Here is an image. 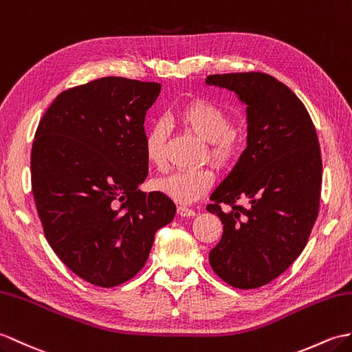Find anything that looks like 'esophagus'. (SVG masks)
<instances>
[{"instance_id": "esophagus-1", "label": "esophagus", "mask_w": 352, "mask_h": 352, "mask_svg": "<svg viewBox=\"0 0 352 352\" xmlns=\"http://www.w3.org/2000/svg\"><path fill=\"white\" fill-rule=\"evenodd\" d=\"M177 210H178V214L183 216V217H193V216H196V211L189 208V207H186V206H178Z\"/></svg>"}]
</instances>
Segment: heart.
<instances>
[{"label":"heart","instance_id":"b5f03b06","mask_svg":"<svg viewBox=\"0 0 352 352\" xmlns=\"http://www.w3.org/2000/svg\"><path fill=\"white\" fill-rule=\"evenodd\" d=\"M178 118L204 141L210 142V156L219 163H230L240 151V135L232 129V120L222 106L195 99L178 109ZM168 127L162 120L154 121L144 139L145 157L153 166L162 169L166 163L165 146ZM216 182L210 169H186L156 179V189L178 204H192L201 199Z\"/></svg>","mask_w":352,"mask_h":352}]
</instances>
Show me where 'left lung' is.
Segmentation results:
<instances>
[{"mask_svg":"<svg viewBox=\"0 0 352 352\" xmlns=\"http://www.w3.org/2000/svg\"><path fill=\"white\" fill-rule=\"evenodd\" d=\"M207 84L248 104L246 150L207 206L223 223L210 265L234 288H259L298 258L312 232L322 184L320 141L303 102L267 73L210 75Z\"/></svg>","mask_w":352,"mask_h":352,"instance_id":"left-lung-1","label":"left lung"}]
</instances>
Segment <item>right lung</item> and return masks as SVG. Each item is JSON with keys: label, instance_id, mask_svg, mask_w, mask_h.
<instances>
[{"label": "right lung", "instance_id": "1", "mask_svg": "<svg viewBox=\"0 0 352 352\" xmlns=\"http://www.w3.org/2000/svg\"><path fill=\"white\" fill-rule=\"evenodd\" d=\"M160 84L108 76L65 89L40 120L31 187L49 246L80 279L112 288L142 270L175 204L138 189L145 113Z\"/></svg>", "mask_w": 352, "mask_h": 352}]
</instances>
